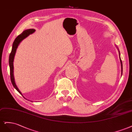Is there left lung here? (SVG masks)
Masks as SVG:
<instances>
[{
    "label": "left lung",
    "mask_w": 132,
    "mask_h": 132,
    "mask_svg": "<svg viewBox=\"0 0 132 132\" xmlns=\"http://www.w3.org/2000/svg\"><path fill=\"white\" fill-rule=\"evenodd\" d=\"M120 61H121V69H122V71H123V67H122V62L121 61V59L120 58Z\"/></svg>",
    "instance_id": "1"
}]
</instances>
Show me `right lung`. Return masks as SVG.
<instances>
[{
	"mask_svg": "<svg viewBox=\"0 0 132 132\" xmlns=\"http://www.w3.org/2000/svg\"><path fill=\"white\" fill-rule=\"evenodd\" d=\"M35 29H27V30L24 31L22 33L20 34L18 37L16 38L15 39L13 44H12V48L11 50V52L9 55V66H10V78H11V83L13 85L14 87L18 91L20 94H21V92L19 90L18 88L17 87L15 83V80H14V66H13V62H14V59L15 55L16 53V51L17 48H18V46L19 45L20 42L22 41L25 38H26L28 36H29L30 34L33 33L35 32Z\"/></svg>",
	"mask_w": 132,
	"mask_h": 132,
	"instance_id": "add662e5",
	"label": "right lung"
}]
</instances>
